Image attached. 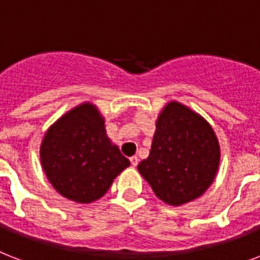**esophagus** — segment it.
<instances>
[{"mask_svg": "<svg viewBox=\"0 0 260 260\" xmlns=\"http://www.w3.org/2000/svg\"><path fill=\"white\" fill-rule=\"evenodd\" d=\"M129 161H131V164H132V166H138L139 158H138V156H136V155H134V156H131Z\"/></svg>", "mask_w": 260, "mask_h": 260, "instance_id": "esophagus-1", "label": "esophagus"}]
</instances>
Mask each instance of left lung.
<instances>
[{"mask_svg": "<svg viewBox=\"0 0 260 260\" xmlns=\"http://www.w3.org/2000/svg\"><path fill=\"white\" fill-rule=\"evenodd\" d=\"M219 156L218 139L209 122L172 101L158 116L150 155L138 170L156 198L180 206L207 191L217 174Z\"/></svg>", "mask_w": 260, "mask_h": 260, "instance_id": "1", "label": "left lung"}]
</instances>
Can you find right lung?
I'll list each match as a JSON object with an SVG mask.
<instances>
[{
  "label": "right lung",
  "mask_w": 260,
  "mask_h": 260,
  "mask_svg": "<svg viewBox=\"0 0 260 260\" xmlns=\"http://www.w3.org/2000/svg\"><path fill=\"white\" fill-rule=\"evenodd\" d=\"M39 152L55 191L77 203L98 201L129 166L108 138L104 117L90 102L58 118L47 129Z\"/></svg>",
  "instance_id": "add662e5"
}]
</instances>
